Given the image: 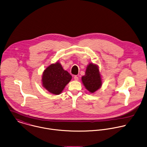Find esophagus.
Instances as JSON below:
<instances>
[{"label":"esophagus","instance_id":"1","mask_svg":"<svg viewBox=\"0 0 147 147\" xmlns=\"http://www.w3.org/2000/svg\"><path fill=\"white\" fill-rule=\"evenodd\" d=\"M74 79L75 81H78V77L77 76H75L74 77Z\"/></svg>","mask_w":147,"mask_h":147}]
</instances>
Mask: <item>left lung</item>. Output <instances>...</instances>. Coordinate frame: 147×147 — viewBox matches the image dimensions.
<instances>
[{
  "instance_id": "left-lung-1",
  "label": "left lung",
  "mask_w": 147,
  "mask_h": 147,
  "mask_svg": "<svg viewBox=\"0 0 147 147\" xmlns=\"http://www.w3.org/2000/svg\"><path fill=\"white\" fill-rule=\"evenodd\" d=\"M82 81L86 89L93 93L102 86V79L98 66L90 63L86 69L85 74L82 77Z\"/></svg>"
}]
</instances>
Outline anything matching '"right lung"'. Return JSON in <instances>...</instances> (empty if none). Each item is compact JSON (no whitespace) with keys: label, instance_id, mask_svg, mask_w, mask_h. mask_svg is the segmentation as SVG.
I'll list each match as a JSON object with an SVG mask.
<instances>
[{"label":"right lung","instance_id":"obj_1","mask_svg":"<svg viewBox=\"0 0 147 147\" xmlns=\"http://www.w3.org/2000/svg\"><path fill=\"white\" fill-rule=\"evenodd\" d=\"M71 76L65 70L61 63L57 62L49 65L43 71L42 86L50 93L58 95L71 80Z\"/></svg>","mask_w":147,"mask_h":147}]
</instances>
